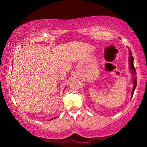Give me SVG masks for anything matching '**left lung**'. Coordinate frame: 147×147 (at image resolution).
I'll list each match as a JSON object with an SVG mask.
<instances>
[{"instance_id":"left-lung-1","label":"left lung","mask_w":147,"mask_h":147,"mask_svg":"<svg viewBox=\"0 0 147 147\" xmlns=\"http://www.w3.org/2000/svg\"><path fill=\"white\" fill-rule=\"evenodd\" d=\"M129 51V69L130 70V73L132 74V79H133V90H132V93H131V98L133 95L134 92H135V90L136 87V84H137V78L136 76V71H135V66H134L133 64V61H134V58L132 56V52L130 51V49L128 47Z\"/></svg>"}]
</instances>
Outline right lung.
Listing matches in <instances>:
<instances>
[{
	"label": "right lung",
	"mask_w": 147,
	"mask_h": 147,
	"mask_svg": "<svg viewBox=\"0 0 147 147\" xmlns=\"http://www.w3.org/2000/svg\"><path fill=\"white\" fill-rule=\"evenodd\" d=\"M54 119H55V118H54ZM51 119V120H52V119Z\"/></svg>",
	"instance_id": "obj_1"
}]
</instances>
